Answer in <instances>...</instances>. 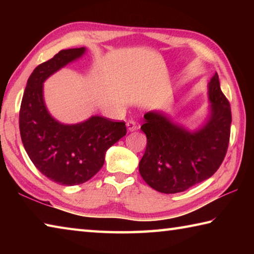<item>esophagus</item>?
<instances>
[{
	"label": "esophagus",
	"mask_w": 254,
	"mask_h": 254,
	"mask_svg": "<svg viewBox=\"0 0 254 254\" xmlns=\"http://www.w3.org/2000/svg\"><path fill=\"white\" fill-rule=\"evenodd\" d=\"M127 131L131 132V131L136 130L137 126H136V123L133 121V120H130V121L127 122Z\"/></svg>",
	"instance_id": "1"
}]
</instances>
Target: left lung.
Returning a JSON list of instances; mask_svg holds the SVG:
<instances>
[{"instance_id": "left-lung-1", "label": "left lung", "mask_w": 254, "mask_h": 254, "mask_svg": "<svg viewBox=\"0 0 254 254\" xmlns=\"http://www.w3.org/2000/svg\"><path fill=\"white\" fill-rule=\"evenodd\" d=\"M210 118L189 132L159 112L144 114L141 127L147 148L139 163L141 177L163 194H176L204 182L220 168L229 148L231 106L220 87L217 72L208 84Z\"/></svg>"}]
</instances>
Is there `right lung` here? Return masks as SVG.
Masks as SVG:
<instances>
[{"label":"right lung","mask_w":254,"mask_h":254,"mask_svg":"<svg viewBox=\"0 0 254 254\" xmlns=\"http://www.w3.org/2000/svg\"><path fill=\"white\" fill-rule=\"evenodd\" d=\"M85 48L60 50L30 75L19 114L21 140L36 168L64 186L83 184L104 165L105 152L127 134L124 122L92 117L78 124H62L46 109L42 84L50 75L81 57Z\"/></svg>","instance_id":"1"}]
</instances>
